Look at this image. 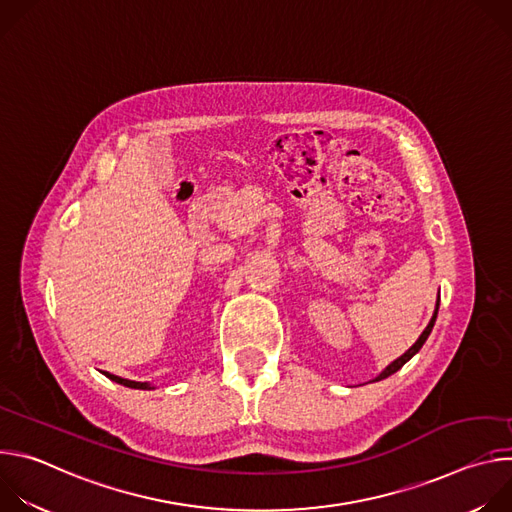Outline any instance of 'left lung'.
Masks as SVG:
<instances>
[{"mask_svg":"<svg viewBox=\"0 0 512 512\" xmlns=\"http://www.w3.org/2000/svg\"><path fill=\"white\" fill-rule=\"evenodd\" d=\"M437 308H440V300H437V306H435V312H433V316H431V320H429V324H427V328L421 332V336L417 338V342L403 354V356H399L397 360H393L391 364H389V367L375 379V381H383V379H387V377H391L393 373H397L401 367H403V364L413 356V354H417L419 352V348L423 346V342L427 340V336L431 334V328H433V324H435V318H437Z\"/></svg>","mask_w":512,"mask_h":512,"instance_id":"1","label":"left lung"}]
</instances>
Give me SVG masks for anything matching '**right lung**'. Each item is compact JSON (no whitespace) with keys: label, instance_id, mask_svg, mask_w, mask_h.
Segmentation results:
<instances>
[{"label":"right lung","instance_id":"obj_1","mask_svg":"<svg viewBox=\"0 0 512 512\" xmlns=\"http://www.w3.org/2000/svg\"><path fill=\"white\" fill-rule=\"evenodd\" d=\"M111 381L119 383V385H125V387H131V389H152L148 383H137V381H127V379H121V377H115L111 373H105Z\"/></svg>","mask_w":512,"mask_h":512}]
</instances>
